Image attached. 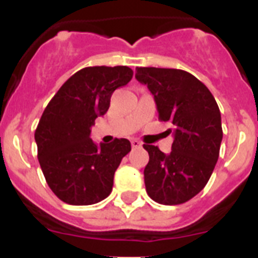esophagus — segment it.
<instances>
[{
    "instance_id": "esophagus-1",
    "label": "esophagus",
    "mask_w": 258,
    "mask_h": 258,
    "mask_svg": "<svg viewBox=\"0 0 258 258\" xmlns=\"http://www.w3.org/2000/svg\"><path fill=\"white\" fill-rule=\"evenodd\" d=\"M132 147H133V149H141V147H142V143H141L140 141L133 140L132 141Z\"/></svg>"
}]
</instances>
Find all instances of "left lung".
I'll return each mask as SVG.
<instances>
[{"label":"left lung","instance_id":"8db88e82","mask_svg":"<svg viewBox=\"0 0 258 258\" xmlns=\"http://www.w3.org/2000/svg\"><path fill=\"white\" fill-rule=\"evenodd\" d=\"M136 79L154 95L161 121L174 125L172 152L143 145L150 160L145 168L149 197L159 204L177 206L206 187L222 141L217 102L202 81L174 68H137ZM172 132V131H170Z\"/></svg>","mask_w":258,"mask_h":258}]
</instances>
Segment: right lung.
I'll return each instance as SVG.
<instances>
[{
	"label": "right lung",
	"mask_w": 258,
	"mask_h": 258,
	"mask_svg": "<svg viewBox=\"0 0 258 258\" xmlns=\"http://www.w3.org/2000/svg\"><path fill=\"white\" fill-rule=\"evenodd\" d=\"M126 66L86 67L59 89L41 116L35 133L37 157L49 187L71 206H90L108 197L113 175L131 142L116 138L97 146L90 138L95 118L108 111L111 95L126 85Z\"/></svg>",
	"instance_id": "obj_1"
}]
</instances>
